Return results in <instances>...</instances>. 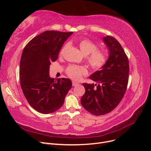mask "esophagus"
<instances>
[{
    "mask_svg": "<svg viewBox=\"0 0 151 151\" xmlns=\"http://www.w3.org/2000/svg\"><path fill=\"white\" fill-rule=\"evenodd\" d=\"M72 85L73 86H77V85H79V83L75 81H72Z\"/></svg>",
    "mask_w": 151,
    "mask_h": 151,
    "instance_id": "1",
    "label": "esophagus"
}]
</instances>
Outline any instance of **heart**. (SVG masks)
<instances>
[{
	"label": "heart",
	"instance_id": "obj_1",
	"mask_svg": "<svg viewBox=\"0 0 151 151\" xmlns=\"http://www.w3.org/2000/svg\"><path fill=\"white\" fill-rule=\"evenodd\" d=\"M78 46L85 56H88V61L91 67L95 70L101 68L106 62V55L103 52L98 49V45L92 41L88 39H83L80 40L78 43ZM66 46L63 47L60 53L64 50ZM67 74L73 79L79 80L83 76L86 75L88 71L84 67L77 65H70L67 68Z\"/></svg>",
	"mask_w": 151,
	"mask_h": 151
}]
</instances>
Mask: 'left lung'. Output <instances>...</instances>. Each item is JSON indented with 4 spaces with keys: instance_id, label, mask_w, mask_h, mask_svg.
Wrapping results in <instances>:
<instances>
[{
    "instance_id": "obj_1",
    "label": "left lung",
    "mask_w": 151,
    "mask_h": 151,
    "mask_svg": "<svg viewBox=\"0 0 151 151\" xmlns=\"http://www.w3.org/2000/svg\"><path fill=\"white\" fill-rule=\"evenodd\" d=\"M102 40L108 48V58L100 70L89 76L98 84H83L86 92L81 99L85 109L96 116L111 111L120 103L127 89L129 73V60L120 43L109 36Z\"/></svg>"
}]
</instances>
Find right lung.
<instances>
[{
	"label": "right lung",
	"instance_id": "1",
	"mask_svg": "<svg viewBox=\"0 0 151 151\" xmlns=\"http://www.w3.org/2000/svg\"><path fill=\"white\" fill-rule=\"evenodd\" d=\"M73 32L46 31L33 38L22 52L20 65L21 87L27 101L43 114L56 111L64 103L72 87L69 79H52L50 65L58 58L64 42Z\"/></svg>",
	"mask_w": 151,
	"mask_h": 151
}]
</instances>
